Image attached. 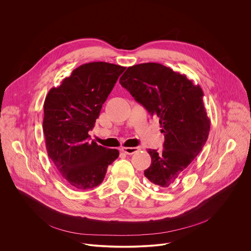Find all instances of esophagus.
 <instances>
[{
    "label": "esophagus",
    "instance_id": "esophagus-1",
    "mask_svg": "<svg viewBox=\"0 0 251 251\" xmlns=\"http://www.w3.org/2000/svg\"><path fill=\"white\" fill-rule=\"evenodd\" d=\"M138 151H139V149L135 148V147H133V148H122V151L126 154H133V153L137 152Z\"/></svg>",
    "mask_w": 251,
    "mask_h": 251
}]
</instances>
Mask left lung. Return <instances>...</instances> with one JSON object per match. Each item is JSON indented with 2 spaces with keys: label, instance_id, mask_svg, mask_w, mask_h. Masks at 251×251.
Masks as SVG:
<instances>
[{
  "label": "left lung",
  "instance_id": "left-lung-1",
  "mask_svg": "<svg viewBox=\"0 0 251 251\" xmlns=\"http://www.w3.org/2000/svg\"><path fill=\"white\" fill-rule=\"evenodd\" d=\"M120 85L151 115L158 117L164 135L162 151L148 150L151 163L144 174L163 190L171 189L204 147L210 119L203 91L185 75L158 63L129 67Z\"/></svg>",
  "mask_w": 251,
  "mask_h": 251
}]
</instances>
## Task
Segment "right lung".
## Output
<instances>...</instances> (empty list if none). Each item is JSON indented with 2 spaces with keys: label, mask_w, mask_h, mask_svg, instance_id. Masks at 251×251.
Segmentation results:
<instances>
[{
  "label": "right lung",
  "mask_w": 251,
  "mask_h": 251,
  "mask_svg": "<svg viewBox=\"0 0 251 251\" xmlns=\"http://www.w3.org/2000/svg\"><path fill=\"white\" fill-rule=\"evenodd\" d=\"M125 69L106 62L83 64L46 96L43 133L47 153L73 189L100 185L108 165L119 156L118 150L90 142L89 131Z\"/></svg>",
  "instance_id": "obj_1"
}]
</instances>
